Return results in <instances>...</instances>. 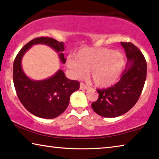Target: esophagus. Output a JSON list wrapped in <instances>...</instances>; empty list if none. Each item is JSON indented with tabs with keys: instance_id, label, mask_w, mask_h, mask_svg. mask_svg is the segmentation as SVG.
<instances>
[{
	"instance_id": "34e87169",
	"label": "esophagus",
	"mask_w": 159,
	"mask_h": 159,
	"mask_svg": "<svg viewBox=\"0 0 159 159\" xmlns=\"http://www.w3.org/2000/svg\"><path fill=\"white\" fill-rule=\"evenodd\" d=\"M89 89V86H87L86 85H85L84 83H80V90H86Z\"/></svg>"
}]
</instances>
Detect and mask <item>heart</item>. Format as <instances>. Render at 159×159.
Masks as SVG:
<instances>
[{"label": "heart", "instance_id": "heart-1", "mask_svg": "<svg viewBox=\"0 0 159 159\" xmlns=\"http://www.w3.org/2000/svg\"><path fill=\"white\" fill-rule=\"evenodd\" d=\"M68 67L73 75L80 77L84 71H89V76L95 85L101 88L111 86L116 81L124 65V57L119 51L108 48H84L68 59Z\"/></svg>", "mask_w": 159, "mask_h": 159}]
</instances>
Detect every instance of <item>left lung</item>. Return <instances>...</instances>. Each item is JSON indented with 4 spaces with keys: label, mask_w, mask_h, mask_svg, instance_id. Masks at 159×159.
Segmentation results:
<instances>
[{
    "label": "left lung",
    "mask_w": 159,
    "mask_h": 159,
    "mask_svg": "<svg viewBox=\"0 0 159 159\" xmlns=\"http://www.w3.org/2000/svg\"><path fill=\"white\" fill-rule=\"evenodd\" d=\"M128 61L116 84L106 89H97L98 100L91 104L97 114L114 118L128 112L134 106L143 91L147 64L143 53L130 42H120Z\"/></svg>",
    "instance_id": "8db88e82"
}]
</instances>
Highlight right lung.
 <instances>
[{
  "instance_id": "obj_1",
  "label": "right lung",
  "mask_w": 159,
  "mask_h": 159,
  "mask_svg": "<svg viewBox=\"0 0 159 159\" xmlns=\"http://www.w3.org/2000/svg\"><path fill=\"white\" fill-rule=\"evenodd\" d=\"M35 44L51 47L59 53L61 62L66 63L62 53L65 49L63 42L49 37L35 38L21 48L14 60V86L19 100L30 113L43 118H54L67 108L70 95L79 89L80 84L66 78L60 69L46 80H33L28 78L21 67V60L25 52Z\"/></svg>"
}]
</instances>
